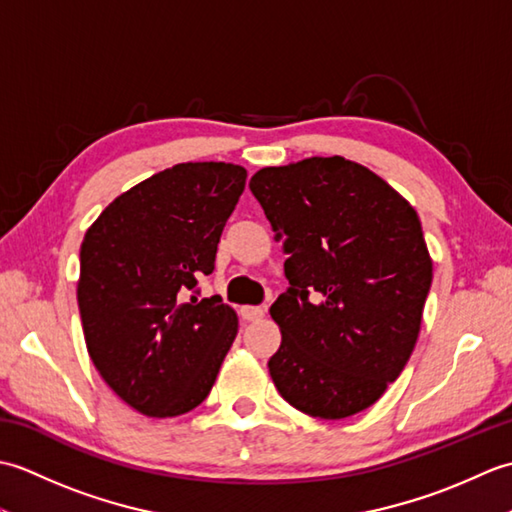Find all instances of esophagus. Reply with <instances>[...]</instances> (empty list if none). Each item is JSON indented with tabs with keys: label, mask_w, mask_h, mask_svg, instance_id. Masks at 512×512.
I'll list each match as a JSON object with an SVG mask.
<instances>
[{
	"label": "esophagus",
	"mask_w": 512,
	"mask_h": 512,
	"mask_svg": "<svg viewBox=\"0 0 512 512\" xmlns=\"http://www.w3.org/2000/svg\"><path fill=\"white\" fill-rule=\"evenodd\" d=\"M239 314H242L244 321H259V319H264V308L242 306V310H239Z\"/></svg>",
	"instance_id": "1"
}]
</instances>
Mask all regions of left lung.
<instances>
[{
  "instance_id": "obj_1",
  "label": "left lung",
  "mask_w": 512,
  "mask_h": 512,
  "mask_svg": "<svg viewBox=\"0 0 512 512\" xmlns=\"http://www.w3.org/2000/svg\"><path fill=\"white\" fill-rule=\"evenodd\" d=\"M248 187L288 253L290 288L270 308L277 391L321 420L372 407L416 347L431 288L416 209L343 156L264 167Z\"/></svg>"
}]
</instances>
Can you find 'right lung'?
I'll list each match as a JSON object with an SVG mask.
<instances>
[{"label": "right lung", "instance_id": "obj_1", "mask_svg": "<svg viewBox=\"0 0 512 512\" xmlns=\"http://www.w3.org/2000/svg\"><path fill=\"white\" fill-rule=\"evenodd\" d=\"M246 184L233 162H180L138 182L85 231L76 299L85 345L114 394L149 418L209 396L237 336V312L189 292Z\"/></svg>", "mask_w": 512, "mask_h": 512}]
</instances>
